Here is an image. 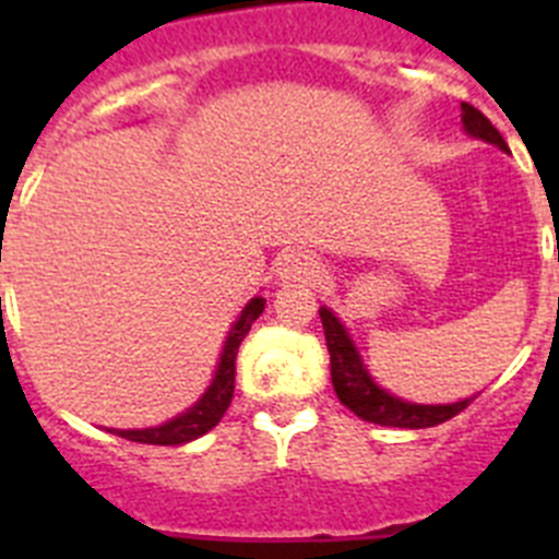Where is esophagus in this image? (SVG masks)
Segmentation results:
<instances>
[{
    "label": "esophagus",
    "mask_w": 559,
    "mask_h": 559,
    "mask_svg": "<svg viewBox=\"0 0 559 559\" xmlns=\"http://www.w3.org/2000/svg\"><path fill=\"white\" fill-rule=\"evenodd\" d=\"M322 276V263L310 251H285L276 257V280L283 285L316 283Z\"/></svg>",
    "instance_id": "1"
}]
</instances>
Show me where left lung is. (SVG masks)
<instances>
[{"label": "left lung", "mask_w": 559, "mask_h": 559, "mask_svg": "<svg viewBox=\"0 0 559 559\" xmlns=\"http://www.w3.org/2000/svg\"><path fill=\"white\" fill-rule=\"evenodd\" d=\"M462 128L473 140L490 142V145L501 147V151H510L501 133L496 131V126L478 108H473L471 103H462ZM319 316H322L324 338H328L330 349L333 389L341 403L353 414H358L360 419L389 428H431L456 417L462 408L471 406V400H476V394H471V397L456 400V403L426 406V403H408L403 397H394V394H389L386 389L374 383L367 364L360 358L358 347H355V341L349 338L347 328L341 324L338 316L330 308H324V305L319 308Z\"/></svg>", "instance_id": "left-lung-1"}]
</instances>
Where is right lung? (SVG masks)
Listing matches in <instances>:
<instances>
[{
	"label": "right lung",
	"mask_w": 559,
	"mask_h": 559,
	"mask_svg": "<svg viewBox=\"0 0 559 559\" xmlns=\"http://www.w3.org/2000/svg\"><path fill=\"white\" fill-rule=\"evenodd\" d=\"M265 308L263 296H254L240 316L237 322L231 324L229 335L224 341V353L218 358V369H215V378L206 386V392L201 394L195 403H192L187 412H181L179 417L167 419L156 428H111V433L122 439H131V442H142V445H185V442H192V439L204 437L206 431L218 426L221 417L226 414L231 403V394H235V358L240 341L246 338V333L251 330L254 319H260Z\"/></svg>",
	"instance_id": "add662e5"
}]
</instances>
